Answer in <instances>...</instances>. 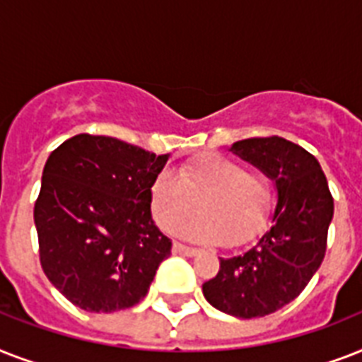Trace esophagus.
Masks as SVG:
<instances>
[{
  "label": "esophagus",
  "mask_w": 362,
  "mask_h": 362,
  "mask_svg": "<svg viewBox=\"0 0 362 362\" xmlns=\"http://www.w3.org/2000/svg\"><path fill=\"white\" fill-rule=\"evenodd\" d=\"M173 252L180 253V255H187V257L197 255V250H195V247H189L186 246V244H180V242H175V244H173Z\"/></svg>",
  "instance_id": "obj_1"
}]
</instances>
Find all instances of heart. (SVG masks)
<instances>
[{
	"label": "heart",
	"instance_id": "b5f03b06",
	"mask_svg": "<svg viewBox=\"0 0 362 362\" xmlns=\"http://www.w3.org/2000/svg\"><path fill=\"white\" fill-rule=\"evenodd\" d=\"M270 206L269 180L237 159L203 153L176 175L163 170L150 184V210L163 231L173 233L199 208L202 216L178 233L199 242L237 246L263 226Z\"/></svg>",
	"mask_w": 362,
	"mask_h": 362
}]
</instances>
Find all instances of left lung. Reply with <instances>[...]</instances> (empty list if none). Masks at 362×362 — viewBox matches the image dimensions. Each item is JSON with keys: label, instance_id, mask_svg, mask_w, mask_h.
<instances>
[{"label": "left lung", "instance_id": "left-lung-1", "mask_svg": "<svg viewBox=\"0 0 362 362\" xmlns=\"http://www.w3.org/2000/svg\"><path fill=\"white\" fill-rule=\"evenodd\" d=\"M231 152L274 182L278 204L272 227L244 253L221 257L203 295L220 312L252 320L284 308L308 286L325 257L334 201L320 161L295 142L244 139Z\"/></svg>", "mask_w": 362, "mask_h": 362}]
</instances>
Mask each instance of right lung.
Wrapping results in <instances>:
<instances>
[{
	"label": "right lung",
	"mask_w": 362,
	"mask_h": 362,
	"mask_svg": "<svg viewBox=\"0 0 362 362\" xmlns=\"http://www.w3.org/2000/svg\"><path fill=\"white\" fill-rule=\"evenodd\" d=\"M167 159L88 133L48 156L33 209L39 259L75 306L110 314L146 297L173 246L150 212V184Z\"/></svg>",
	"instance_id": "1"
}]
</instances>
